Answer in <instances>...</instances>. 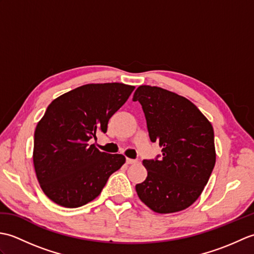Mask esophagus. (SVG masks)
<instances>
[{
  "label": "esophagus",
  "instance_id": "obj_1",
  "mask_svg": "<svg viewBox=\"0 0 254 254\" xmlns=\"http://www.w3.org/2000/svg\"><path fill=\"white\" fill-rule=\"evenodd\" d=\"M137 160L136 159H132V158H127V164L128 165H133V164H136Z\"/></svg>",
  "mask_w": 254,
  "mask_h": 254
}]
</instances>
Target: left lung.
<instances>
[{
	"label": "left lung",
	"instance_id": "1",
	"mask_svg": "<svg viewBox=\"0 0 254 254\" xmlns=\"http://www.w3.org/2000/svg\"><path fill=\"white\" fill-rule=\"evenodd\" d=\"M133 101L142 105L150 141L163 148L143 160L147 178L135 186L137 195L156 213L186 209L201 195L216 161L212 124L190 100L156 86H139Z\"/></svg>",
	"mask_w": 254,
	"mask_h": 254
}]
</instances>
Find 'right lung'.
I'll use <instances>...</instances> for the list:
<instances>
[{
  "label": "right lung",
  "mask_w": 254,
  "mask_h": 254,
  "mask_svg": "<svg viewBox=\"0 0 254 254\" xmlns=\"http://www.w3.org/2000/svg\"><path fill=\"white\" fill-rule=\"evenodd\" d=\"M134 86L87 84L63 94L38 122L34 166L42 191L51 201L74 208L93 201L126 157L100 152L91 138L106 133L109 119L126 104Z\"/></svg>",
  "instance_id": "obj_1"
}]
</instances>
